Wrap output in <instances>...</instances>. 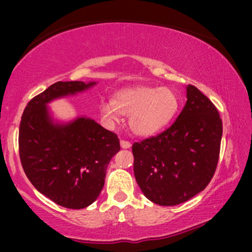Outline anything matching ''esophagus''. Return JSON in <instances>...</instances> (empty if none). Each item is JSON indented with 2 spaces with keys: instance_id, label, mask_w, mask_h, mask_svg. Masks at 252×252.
<instances>
[{
  "instance_id": "1",
  "label": "esophagus",
  "mask_w": 252,
  "mask_h": 252,
  "mask_svg": "<svg viewBox=\"0 0 252 252\" xmlns=\"http://www.w3.org/2000/svg\"><path fill=\"white\" fill-rule=\"evenodd\" d=\"M130 144L129 141H126V140H120V147L123 148V149H128V148H130Z\"/></svg>"
}]
</instances>
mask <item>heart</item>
Returning a JSON list of instances; mask_svg holds the SVG:
<instances>
[{
    "label": "heart",
    "instance_id": "obj_1",
    "mask_svg": "<svg viewBox=\"0 0 252 252\" xmlns=\"http://www.w3.org/2000/svg\"><path fill=\"white\" fill-rule=\"evenodd\" d=\"M179 109V97L170 88L140 87L123 89L113 101L101 104V115L108 123H118L120 115L129 116L133 133L149 136L171 122Z\"/></svg>",
    "mask_w": 252,
    "mask_h": 252
}]
</instances>
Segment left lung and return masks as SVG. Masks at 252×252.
Instances as JSON below:
<instances>
[{"instance_id": "1", "label": "left lung", "mask_w": 252, "mask_h": 252, "mask_svg": "<svg viewBox=\"0 0 252 252\" xmlns=\"http://www.w3.org/2000/svg\"><path fill=\"white\" fill-rule=\"evenodd\" d=\"M222 122L216 105L192 85L180 115L163 133L134 142V175L155 204L184 203L204 190L219 160Z\"/></svg>"}]
</instances>
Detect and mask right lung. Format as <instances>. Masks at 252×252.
<instances>
[{"mask_svg":"<svg viewBox=\"0 0 252 252\" xmlns=\"http://www.w3.org/2000/svg\"><path fill=\"white\" fill-rule=\"evenodd\" d=\"M95 85L58 81L27 103L19 125V157L34 187L56 204L84 209L98 197L111 158L120 150L117 134L89 118L55 125L47 103Z\"/></svg>","mask_w":252,"mask_h":252,"instance_id":"right-lung-1","label":"right lung"}]
</instances>
